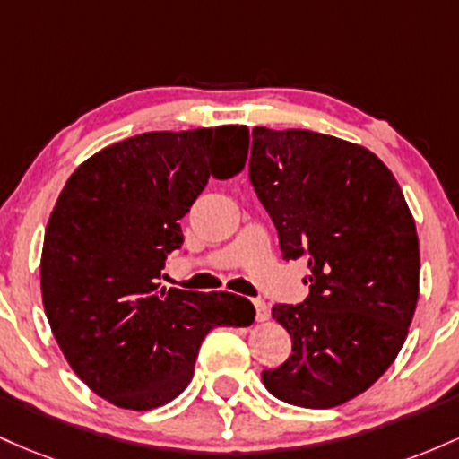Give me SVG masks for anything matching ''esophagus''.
I'll list each match as a JSON object with an SVG mask.
<instances>
[{
	"instance_id": "esophagus-1",
	"label": "esophagus",
	"mask_w": 459,
	"mask_h": 459,
	"mask_svg": "<svg viewBox=\"0 0 459 459\" xmlns=\"http://www.w3.org/2000/svg\"><path fill=\"white\" fill-rule=\"evenodd\" d=\"M254 307H255V321L257 323H264L266 318H269V314H271L269 306H266V303L262 301V299H254Z\"/></svg>"
}]
</instances>
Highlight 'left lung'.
Returning a JSON list of instances; mask_svg holds the SVG:
<instances>
[{
    "instance_id": "left-lung-1",
    "label": "left lung",
    "mask_w": 459,
    "mask_h": 459,
    "mask_svg": "<svg viewBox=\"0 0 459 459\" xmlns=\"http://www.w3.org/2000/svg\"><path fill=\"white\" fill-rule=\"evenodd\" d=\"M249 179L284 260L306 257L310 295L277 303L292 353L262 370L277 399L327 410L362 394L403 347L419 301V236L390 169L367 147L254 127Z\"/></svg>"
}]
</instances>
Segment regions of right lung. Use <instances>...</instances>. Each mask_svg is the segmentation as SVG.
<instances>
[{
  "label": "right lung",
  "mask_w": 459,
  "mask_h": 459,
  "mask_svg": "<svg viewBox=\"0 0 459 459\" xmlns=\"http://www.w3.org/2000/svg\"><path fill=\"white\" fill-rule=\"evenodd\" d=\"M247 149L245 126L145 132L66 179L45 230L40 292L60 351L101 399L160 408L190 384L210 329L254 323L249 299L158 281L184 243L179 219L210 178L243 171Z\"/></svg>",
  "instance_id": "1"
}]
</instances>
